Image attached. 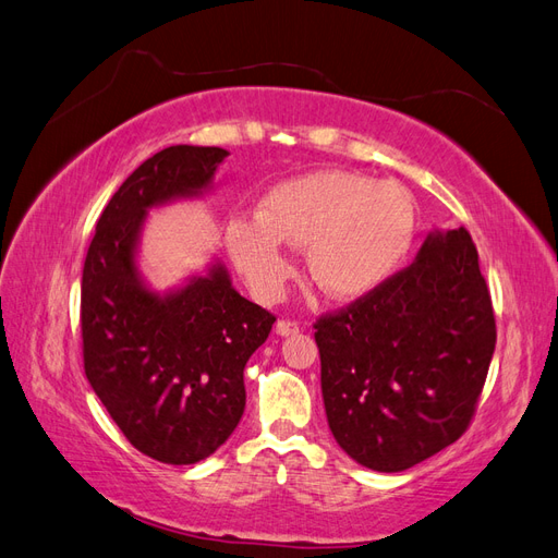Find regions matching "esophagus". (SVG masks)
I'll use <instances>...</instances> for the list:
<instances>
[{
    "instance_id": "obj_1",
    "label": "esophagus",
    "mask_w": 558,
    "mask_h": 558,
    "mask_svg": "<svg viewBox=\"0 0 558 558\" xmlns=\"http://www.w3.org/2000/svg\"><path fill=\"white\" fill-rule=\"evenodd\" d=\"M276 333H278V337H294V333H299V325L292 323V320H278L276 323Z\"/></svg>"
}]
</instances>
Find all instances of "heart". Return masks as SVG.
I'll return each instance as SVG.
<instances>
[{
  "label": "heart",
  "instance_id": "b5f03b06",
  "mask_svg": "<svg viewBox=\"0 0 558 558\" xmlns=\"http://www.w3.org/2000/svg\"><path fill=\"white\" fill-rule=\"evenodd\" d=\"M416 235V203L397 182L350 170H315L270 186L257 217H231L225 243L247 288L280 296L292 276L284 245L306 247L315 288L331 299H360L402 266Z\"/></svg>",
  "mask_w": 558,
  "mask_h": 558
}]
</instances>
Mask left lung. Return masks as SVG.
<instances>
[{"mask_svg":"<svg viewBox=\"0 0 558 558\" xmlns=\"http://www.w3.org/2000/svg\"><path fill=\"white\" fill-rule=\"evenodd\" d=\"M315 329L327 423L355 463L402 472L465 433L496 317L463 227L429 231L402 274Z\"/></svg>","mask_w":558,"mask_h":558,"instance_id":"8db88e82","label":"left lung"}]
</instances>
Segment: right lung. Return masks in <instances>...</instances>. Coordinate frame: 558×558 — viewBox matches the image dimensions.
I'll return each instance as SVG.
<instances>
[{"instance_id": "add662e5", "label": "right lung", "mask_w": 558, "mask_h": 558, "mask_svg": "<svg viewBox=\"0 0 558 558\" xmlns=\"http://www.w3.org/2000/svg\"><path fill=\"white\" fill-rule=\"evenodd\" d=\"M219 147L174 145L147 158L102 210L82 278L84 369L137 451L168 465L215 453L245 411V364L276 317L235 292L213 262L166 292L140 270L149 210L213 189Z\"/></svg>"}]
</instances>
